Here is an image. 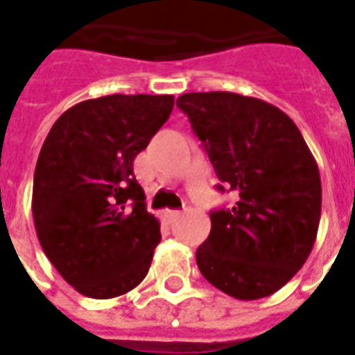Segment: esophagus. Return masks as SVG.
Segmentation results:
<instances>
[{
	"instance_id": "1",
	"label": "esophagus",
	"mask_w": 355,
	"mask_h": 355,
	"mask_svg": "<svg viewBox=\"0 0 355 355\" xmlns=\"http://www.w3.org/2000/svg\"><path fill=\"white\" fill-rule=\"evenodd\" d=\"M178 216H180L178 210H166V212H164V220H166L167 223H175V221L178 220Z\"/></svg>"
}]
</instances>
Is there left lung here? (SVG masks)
<instances>
[{
  "mask_svg": "<svg viewBox=\"0 0 355 355\" xmlns=\"http://www.w3.org/2000/svg\"><path fill=\"white\" fill-rule=\"evenodd\" d=\"M177 105L212 162L218 189L236 196L231 208L210 212L197 266L236 300L274 294L305 264L320 223V173L304 135L279 107L253 96L186 93Z\"/></svg>",
  "mask_w": 355,
  "mask_h": 355,
  "instance_id": "8db88e82",
  "label": "left lung"
}]
</instances>
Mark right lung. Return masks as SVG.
<instances>
[{
    "instance_id": "1",
    "label": "right lung",
    "mask_w": 355,
    "mask_h": 355,
    "mask_svg": "<svg viewBox=\"0 0 355 355\" xmlns=\"http://www.w3.org/2000/svg\"><path fill=\"white\" fill-rule=\"evenodd\" d=\"M173 94H110L53 123L33 177L37 236L76 291L94 300L139 285L159 243L134 159L169 119Z\"/></svg>"
}]
</instances>
